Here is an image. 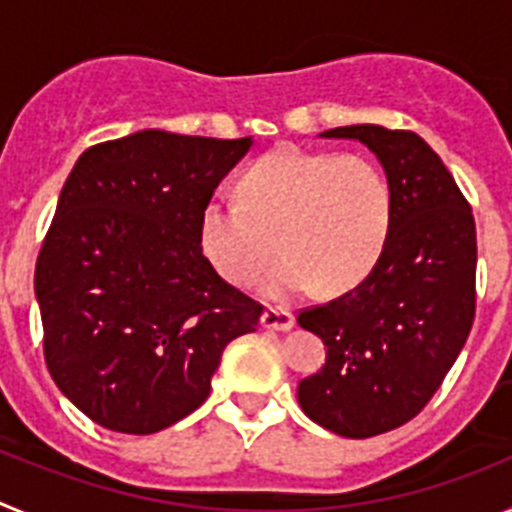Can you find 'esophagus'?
Wrapping results in <instances>:
<instances>
[{
	"label": "esophagus",
	"instance_id": "1",
	"mask_svg": "<svg viewBox=\"0 0 512 512\" xmlns=\"http://www.w3.org/2000/svg\"><path fill=\"white\" fill-rule=\"evenodd\" d=\"M261 325L266 330H289L295 325V315L284 307H266L264 315H261Z\"/></svg>",
	"mask_w": 512,
	"mask_h": 512
}]
</instances>
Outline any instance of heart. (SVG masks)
Segmentation results:
<instances>
[{
    "label": "heart",
    "instance_id": "heart-1",
    "mask_svg": "<svg viewBox=\"0 0 512 512\" xmlns=\"http://www.w3.org/2000/svg\"><path fill=\"white\" fill-rule=\"evenodd\" d=\"M241 202L202 210L207 259L233 284L266 274L269 297H295L320 284L346 292L364 282L390 241L395 194L382 166L364 153L282 146L259 158L238 182Z\"/></svg>",
    "mask_w": 512,
    "mask_h": 512
}]
</instances>
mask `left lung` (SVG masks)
<instances>
[{
	"label": "left lung",
	"mask_w": 512,
	"mask_h": 512,
	"mask_svg": "<svg viewBox=\"0 0 512 512\" xmlns=\"http://www.w3.org/2000/svg\"><path fill=\"white\" fill-rule=\"evenodd\" d=\"M382 161L395 194L390 241L372 274L297 312L328 359L297 387L310 420L346 438L395 431L431 402L467 343L477 310V228L467 197L413 130L348 125Z\"/></svg>",
	"instance_id": "left-lung-1"
}]
</instances>
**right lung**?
I'll return each instance as SVG.
<instances>
[{
	"instance_id": "obj_1",
	"label": "right lung",
	"mask_w": 512,
	"mask_h": 512,
	"mask_svg": "<svg viewBox=\"0 0 512 512\" xmlns=\"http://www.w3.org/2000/svg\"><path fill=\"white\" fill-rule=\"evenodd\" d=\"M251 148L140 130L87 148L35 264L43 354L58 390L117 433L164 431L207 400L233 338L264 305L202 253L200 217Z\"/></svg>"
}]
</instances>
